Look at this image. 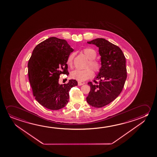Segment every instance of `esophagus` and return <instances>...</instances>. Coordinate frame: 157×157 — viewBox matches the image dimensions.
Segmentation results:
<instances>
[{"instance_id":"esophagus-1","label":"esophagus","mask_w":157,"mask_h":157,"mask_svg":"<svg viewBox=\"0 0 157 157\" xmlns=\"http://www.w3.org/2000/svg\"><path fill=\"white\" fill-rule=\"evenodd\" d=\"M78 85H79V86H82V85H84V83H82V82H78Z\"/></svg>"}]
</instances>
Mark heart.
I'll return each instance as SVG.
<instances>
[{"mask_svg":"<svg viewBox=\"0 0 157 157\" xmlns=\"http://www.w3.org/2000/svg\"><path fill=\"white\" fill-rule=\"evenodd\" d=\"M82 52L84 54L85 56L90 60L88 66H90L95 72H99L101 68V65L99 61L94 59L97 56L96 52L93 49L85 48L83 49ZM74 56L75 53H73L70 54V56H68L67 59L68 65L70 66L72 65ZM92 69L90 68H88L85 70L77 69L74 70L71 73V77L78 82H84L89 78H91L93 76L94 72Z\"/></svg>","mask_w":157,"mask_h":157,"instance_id":"b5f03b06","label":"heart"}]
</instances>
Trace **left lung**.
Listing matches in <instances>:
<instances>
[{
	"label": "left lung",
	"mask_w": 157,
	"mask_h": 157,
	"mask_svg": "<svg viewBox=\"0 0 157 157\" xmlns=\"http://www.w3.org/2000/svg\"><path fill=\"white\" fill-rule=\"evenodd\" d=\"M99 48L101 68L95 78L98 83L88 82L90 91L86 97L88 104L101 108L110 103L120 94L127 78L125 58L118 46L105 39L98 38L87 42Z\"/></svg>",
	"instance_id": "obj_1"
}]
</instances>
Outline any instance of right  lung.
I'll return each instance as SVG.
<instances>
[{
	"label": "right lung",
	"instance_id": "right-lung-1",
	"mask_svg": "<svg viewBox=\"0 0 157 157\" xmlns=\"http://www.w3.org/2000/svg\"><path fill=\"white\" fill-rule=\"evenodd\" d=\"M74 49L63 39L52 37L37 44L28 62V76L33 95L40 104L50 110L67 105L70 89L77 86L75 80L59 83L61 74L69 75L67 59Z\"/></svg>",
	"mask_w": 157,
	"mask_h": 157
}]
</instances>
